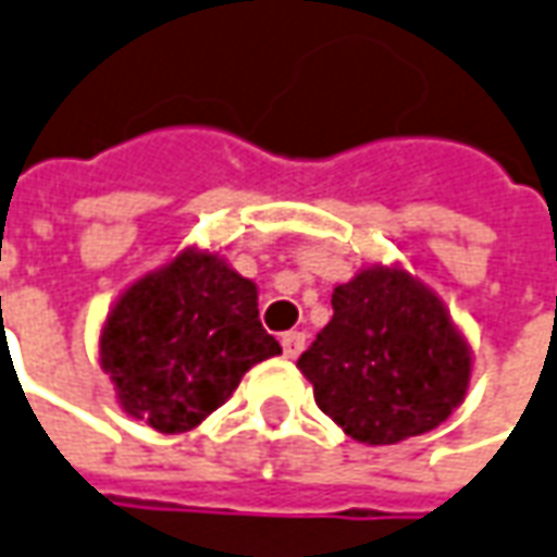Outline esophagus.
<instances>
[{
  "instance_id": "34e87169",
  "label": "esophagus",
  "mask_w": 557,
  "mask_h": 557,
  "mask_svg": "<svg viewBox=\"0 0 557 557\" xmlns=\"http://www.w3.org/2000/svg\"><path fill=\"white\" fill-rule=\"evenodd\" d=\"M304 346H306L304 331H287V334H282V349H285L287 358L300 356V352H304Z\"/></svg>"
}]
</instances>
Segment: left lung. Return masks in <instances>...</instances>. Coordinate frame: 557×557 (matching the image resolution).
Masks as SVG:
<instances>
[{
	"label": "left lung",
	"instance_id": "obj_1",
	"mask_svg": "<svg viewBox=\"0 0 557 557\" xmlns=\"http://www.w3.org/2000/svg\"><path fill=\"white\" fill-rule=\"evenodd\" d=\"M334 319L297 358L315 405L364 444H395L450 417L469 386V346L442 300L405 270L334 287Z\"/></svg>",
	"mask_w": 557,
	"mask_h": 557
}]
</instances>
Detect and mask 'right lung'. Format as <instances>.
<instances>
[{"mask_svg": "<svg viewBox=\"0 0 557 557\" xmlns=\"http://www.w3.org/2000/svg\"><path fill=\"white\" fill-rule=\"evenodd\" d=\"M282 352L257 312V287L218 253L183 251L122 294L100 337L122 408L159 432L218 410L245 371Z\"/></svg>", "mask_w": 557, "mask_h": 557, "instance_id": "add662e5", "label": "right lung"}]
</instances>
